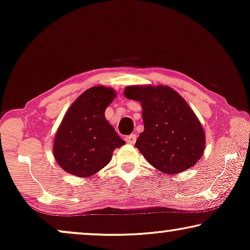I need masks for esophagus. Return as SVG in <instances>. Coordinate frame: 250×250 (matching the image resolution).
<instances>
[{
  "label": "esophagus",
  "mask_w": 250,
  "mask_h": 250,
  "mask_svg": "<svg viewBox=\"0 0 250 250\" xmlns=\"http://www.w3.org/2000/svg\"><path fill=\"white\" fill-rule=\"evenodd\" d=\"M136 139H137V136L136 135H129V136H125V140L128 144H135L136 143Z\"/></svg>",
  "instance_id": "esophagus-1"
}]
</instances>
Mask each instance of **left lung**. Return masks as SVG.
Returning <instances> with one entry per match:
<instances>
[{"mask_svg":"<svg viewBox=\"0 0 250 250\" xmlns=\"http://www.w3.org/2000/svg\"><path fill=\"white\" fill-rule=\"evenodd\" d=\"M125 96L142 103L144 131L136 147L144 157L168 174L194 167L205 148V132L187 102L168 86H129Z\"/></svg>","mask_w":250,"mask_h":250,"instance_id":"left-lung-1","label":"left lung"}]
</instances>
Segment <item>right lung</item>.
<instances>
[{"instance_id": "obj_1", "label": "right lung", "mask_w": 250, "mask_h": 250, "mask_svg": "<svg viewBox=\"0 0 250 250\" xmlns=\"http://www.w3.org/2000/svg\"><path fill=\"white\" fill-rule=\"evenodd\" d=\"M114 96L113 89L91 87L66 112L56 132L53 152L68 173L82 178L93 175L108 164L115 148L125 145L104 115Z\"/></svg>"}]
</instances>
